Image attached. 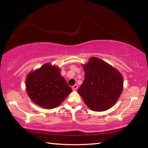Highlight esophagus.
<instances>
[{
	"label": "esophagus",
	"mask_w": 148,
	"mask_h": 148,
	"mask_svg": "<svg viewBox=\"0 0 148 148\" xmlns=\"http://www.w3.org/2000/svg\"><path fill=\"white\" fill-rule=\"evenodd\" d=\"M77 88H78V86H77V84H75L74 86H73L72 87V89L73 90H76Z\"/></svg>",
	"instance_id": "34e87169"
}]
</instances>
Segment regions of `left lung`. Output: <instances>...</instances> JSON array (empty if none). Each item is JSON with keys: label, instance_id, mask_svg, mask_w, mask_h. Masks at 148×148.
I'll use <instances>...</instances> for the list:
<instances>
[{"label": "left lung", "instance_id": "1", "mask_svg": "<svg viewBox=\"0 0 148 148\" xmlns=\"http://www.w3.org/2000/svg\"><path fill=\"white\" fill-rule=\"evenodd\" d=\"M85 79L77 92L93 111H104L113 106L121 95L123 80L121 73L97 57H91L83 66Z\"/></svg>", "mask_w": 148, "mask_h": 148}]
</instances>
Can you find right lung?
Returning a JSON list of instances; mask_svg holds the SVG:
<instances>
[{
	"mask_svg": "<svg viewBox=\"0 0 148 148\" xmlns=\"http://www.w3.org/2000/svg\"><path fill=\"white\" fill-rule=\"evenodd\" d=\"M26 89L32 101L47 109L56 108L72 92L59 68L47 63L27 75Z\"/></svg>",
	"mask_w": 148,
	"mask_h": 148,
	"instance_id": "1",
	"label": "right lung"
}]
</instances>
